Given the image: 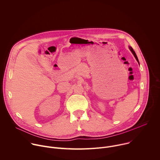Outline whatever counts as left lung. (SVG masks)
Wrapping results in <instances>:
<instances>
[{
    "instance_id": "1",
    "label": "left lung",
    "mask_w": 160,
    "mask_h": 160,
    "mask_svg": "<svg viewBox=\"0 0 160 160\" xmlns=\"http://www.w3.org/2000/svg\"><path fill=\"white\" fill-rule=\"evenodd\" d=\"M129 49H130V51L132 52V53L133 54V55H134V56L135 57V58H136V59L137 60V61L139 62V61H138V58H137V56H136V53H135V52H134V51L133 50V49L131 48V47H129Z\"/></svg>"
}]
</instances>
